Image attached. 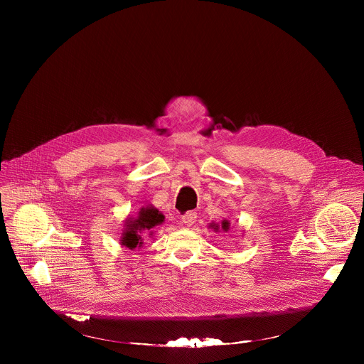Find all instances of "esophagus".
Wrapping results in <instances>:
<instances>
[{"instance_id": "1", "label": "esophagus", "mask_w": 364, "mask_h": 364, "mask_svg": "<svg viewBox=\"0 0 364 364\" xmlns=\"http://www.w3.org/2000/svg\"><path fill=\"white\" fill-rule=\"evenodd\" d=\"M196 219H197L196 212H187V213H184V215L181 216V220H183V223H184L186 226H191V225H194Z\"/></svg>"}]
</instances>
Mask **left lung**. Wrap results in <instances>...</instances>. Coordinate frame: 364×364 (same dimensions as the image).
<instances>
[{
	"label": "left lung",
	"mask_w": 364,
	"mask_h": 364,
	"mask_svg": "<svg viewBox=\"0 0 364 364\" xmlns=\"http://www.w3.org/2000/svg\"><path fill=\"white\" fill-rule=\"evenodd\" d=\"M215 230H219V229H222V230H225V232H228L229 230V228H230V223L228 222V220H223L222 222V226H219V225H210Z\"/></svg>",
	"instance_id": "obj_1"
}]
</instances>
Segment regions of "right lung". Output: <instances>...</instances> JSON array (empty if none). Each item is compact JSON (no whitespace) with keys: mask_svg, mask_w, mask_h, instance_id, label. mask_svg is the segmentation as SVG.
<instances>
[{"mask_svg":"<svg viewBox=\"0 0 364 364\" xmlns=\"http://www.w3.org/2000/svg\"><path fill=\"white\" fill-rule=\"evenodd\" d=\"M164 222V215L159 212L152 205L142 207L138 212V216L135 219H127L125 220V229L121 236V245L128 249H135L142 246V236L141 233H149L152 235V229Z\"/></svg>","mask_w":364,"mask_h":364,"instance_id":"right-lung-1","label":"right lung"}]
</instances>
